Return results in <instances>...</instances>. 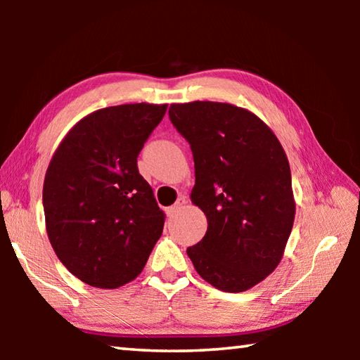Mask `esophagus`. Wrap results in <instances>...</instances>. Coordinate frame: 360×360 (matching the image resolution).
<instances>
[{"mask_svg": "<svg viewBox=\"0 0 360 360\" xmlns=\"http://www.w3.org/2000/svg\"><path fill=\"white\" fill-rule=\"evenodd\" d=\"M187 205V200L184 198V197H179L178 198V202H176L173 206H169V208L167 210V214L168 216H173V214H176V212H178L179 210H182L184 208V206Z\"/></svg>", "mask_w": 360, "mask_h": 360, "instance_id": "1", "label": "esophagus"}]
</instances>
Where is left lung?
Instances as JSON below:
<instances>
[{
  "instance_id": "obj_1",
  "label": "left lung",
  "mask_w": 360,
  "mask_h": 360,
  "mask_svg": "<svg viewBox=\"0 0 360 360\" xmlns=\"http://www.w3.org/2000/svg\"><path fill=\"white\" fill-rule=\"evenodd\" d=\"M168 114L191 144V200L208 221L203 240L187 255L216 289H251L275 271L294 225L288 155L270 127L245 108L173 103Z\"/></svg>"
}]
</instances>
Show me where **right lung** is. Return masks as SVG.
<instances>
[{
	"instance_id": "1",
	"label": "right lung",
	"mask_w": 360,
	"mask_h": 360,
	"mask_svg": "<svg viewBox=\"0 0 360 360\" xmlns=\"http://www.w3.org/2000/svg\"><path fill=\"white\" fill-rule=\"evenodd\" d=\"M168 105L109 106L85 115L53 152L42 187L46 230L82 283L117 289L135 279L165 224L138 155Z\"/></svg>"
}]
</instances>
